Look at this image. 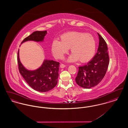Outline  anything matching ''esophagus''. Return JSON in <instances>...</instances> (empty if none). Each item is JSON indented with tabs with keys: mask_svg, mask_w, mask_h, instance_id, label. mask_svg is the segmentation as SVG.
Wrapping results in <instances>:
<instances>
[{
	"mask_svg": "<svg viewBox=\"0 0 128 128\" xmlns=\"http://www.w3.org/2000/svg\"><path fill=\"white\" fill-rule=\"evenodd\" d=\"M60 67L61 68H65V67H66V65H64V64H61Z\"/></svg>",
	"mask_w": 128,
	"mask_h": 128,
	"instance_id": "1",
	"label": "esophagus"
}]
</instances>
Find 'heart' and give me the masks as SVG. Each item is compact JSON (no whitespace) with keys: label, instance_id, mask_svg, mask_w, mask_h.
<instances>
[{"label":"heart","instance_id":"heart-1","mask_svg":"<svg viewBox=\"0 0 128 128\" xmlns=\"http://www.w3.org/2000/svg\"><path fill=\"white\" fill-rule=\"evenodd\" d=\"M70 48L72 54L68 61L86 62L91 60L96 50L94 38L90 34L80 32H69L62 34L60 41L55 39L52 43L51 50L56 58H61Z\"/></svg>","mask_w":128,"mask_h":128}]
</instances>
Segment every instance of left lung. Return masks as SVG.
Instances as JSON below:
<instances>
[{"mask_svg":"<svg viewBox=\"0 0 128 128\" xmlns=\"http://www.w3.org/2000/svg\"><path fill=\"white\" fill-rule=\"evenodd\" d=\"M99 46L98 52L91 61L83 66L79 67L75 78L77 84L86 89L96 85L103 79L110 62L107 44L98 33Z\"/></svg>","mask_w":128,"mask_h":128,"instance_id":"left-lung-1","label":"left lung"}]
</instances>
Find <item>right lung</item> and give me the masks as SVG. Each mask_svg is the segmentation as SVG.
I'll use <instances>...</instances> for the list:
<instances>
[{"instance_id": "obj_1", "label": "right lung", "mask_w": 128, "mask_h": 128, "mask_svg": "<svg viewBox=\"0 0 128 128\" xmlns=\"http://www.w3.org/2000/svg\"><path fill=\"white\" fill-rule=\"evenodd\" d=\"M47 31H36L24 39L22 43L28 41L42 42ZM18 64L20 73L27 83L34 90L46 92L54 88L58 83L60 63L58 62L44 60L42 66L34 70L25 68L19 58L18 52Z\"/></svg>"}]
</instances>
